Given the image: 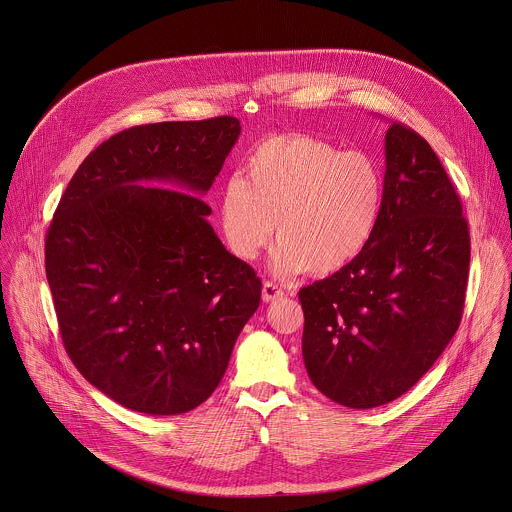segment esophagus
<instances>
[{
  "label": "esophagus",
  "instance_id": "34e87169",
  "mask_svg": "<svg viewBox=\"0 0 512 512\" xmlns=\"http://www.w3.org/2000/svg\"><path fill=\"white\" fill-rule=\"evenodd\" d=\"M284 290L279 284L273 283V281H265L263 283V300L265 302H275L279 298H283Z\"/></svg>",
  "mask_w": 512,
  "mask_h": 512
}]
</instances>
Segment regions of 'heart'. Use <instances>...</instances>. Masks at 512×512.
I'll return each mask as SVG.
<instances>
[{
	"mask_svg": "<svg viewBox=\"0 0 512 512\" xmlns=\"http://www.w3.org/2000/svg\"><path fill=\"white\" fill-rule=\"evenodd\" d=\"M385 206V176L361 151L310 135H281L261 143L231 176L220 196L229 251L253 261L279 241L275 265L332 275L355 261L373 239Z\"/></svg>",
	"mask_w": 512,
	"mask_h": 512,
	"instance_id": "b5f03b06",
	"label": "heart"
}]
</instances>
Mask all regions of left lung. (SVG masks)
Wrapping results in <instances>:
<instances>
[{
	"instance_id": "8db88e82",
	"label": "left lung",
	"mask_w": 512,
	"mask_h": 512,
	"mask_svg": "<svg viewBox=\"0 0 512 512\" xmlns=\"http://www.w3.org/2000/svg\"><path fill=\"white\" fill-rule=\"evenodd\" d=\"M385 206L365 251L298 292L314 387L349 408L404 395L454 338L469 275V228L440 159L414 129L385 135Z\"/></svg>"
}]
</instances>
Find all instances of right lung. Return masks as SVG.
<instances>
[{
  "mask_svg": "<svg viewBox=\"0 0 512 512\" xmlns=\"http://www.w3.org/2000/svg\"><path fill=\"white\" fill-rule=\"evenodd\" d=\"M239 131L231 115L129 127L84 159L58 202L45 267L62 343L125 408L200 406L259 308L261 279L224 247L202 200Z\"/></svg>",
  "mask_w": 512,
  "mask_h": 512,
  "instance_id": "obj_1",
  "label": "right lung"
}]
</instances>
